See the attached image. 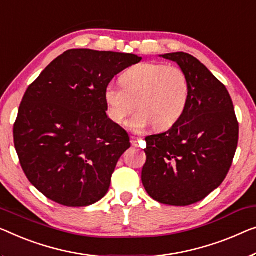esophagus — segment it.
Masks as SVG:
<instances>
[{
	"instance_id": "obj_1",
	"label": "esophagus",
	"mask_w": 256,
	"mask_h": 256,
	"mask_svg": "<svg viewBox=\"0 0 256 256\" xmlns=\"http://www.w3.org/2000/svg\"><path fill=\"white\" fill-rule=\"evenodd\" d=\"M131 144H132V146H134V147H138V144H139V138H136V136H131Z\"/></svg>"
}]
</instances>
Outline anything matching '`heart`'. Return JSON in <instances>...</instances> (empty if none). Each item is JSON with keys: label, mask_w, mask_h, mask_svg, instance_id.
<instances>
[{"label": "heart", "mask_w": 256, "mask_h": 256, "mask_svg": "<svg viewBox=\"0 0 256 256\" xmlns=\"http://www.w3.org/2000/svg\"><path fill=\"white\" fill-rule=\"evenodd\" d=\"M122 87L109 84L104 98L108 117L123 124L134 108L130 128L142 131L154 125L166 131L176 125L190 102L188 76L180 68L163 63H141L130 68L120 78Z\"/></svg>", "instance_id": "1"}]
</instances>
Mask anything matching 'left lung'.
Returning a JSON list of instances; mask_svg holds the SVG:
<instances>
[{
    "label": "left lung",
    "instance_id": "left-lung-1",
    "mask_svg": "<svg viewBox=\"0 0 256 256\" xmlns=\"http://www.w3.org/2000/svg\"><path fill=\"white\" fill-rule=\"evenodd\" d=\"M162 57L185 72L190 96L176 125L144 139L147 160L141 180L160 204L190 206L226 179L237 150L239 124L226 86L199 60L182 52Z\"/></svg>",
    "mask_w": 256,
    "mask_h": 256
}]
</instances>
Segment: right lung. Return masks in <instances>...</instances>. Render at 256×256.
I'll return each instance as SVG.
<instances>
[{
  "instance_id": "right-lung-1",
  "label": "right lung",
  "mask_w": 256,
  "mask_h": 256,
  "mask_svg": "<svg viewBox=\"0 0 256 256\" xmlns=\"http://www.w3.org/2000/svg\"><path fill=\"white\" fill-rule=\"evenodd\" d=\"M140 60L133 54L70 49L26 90L14 125V148L30 182L48 199L85 207L108 192L131 144L106 116L104 88Z\"/></svg>"
}]
</instances>
